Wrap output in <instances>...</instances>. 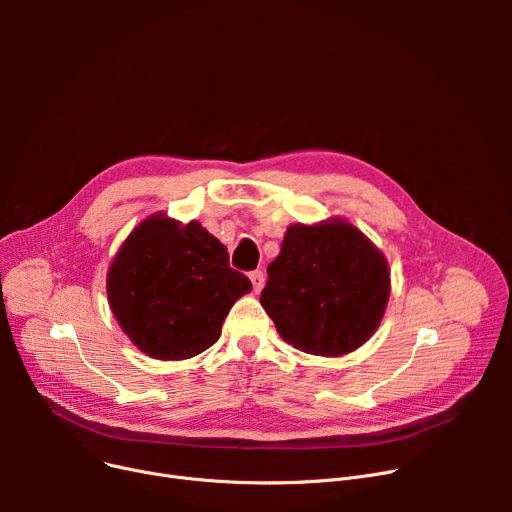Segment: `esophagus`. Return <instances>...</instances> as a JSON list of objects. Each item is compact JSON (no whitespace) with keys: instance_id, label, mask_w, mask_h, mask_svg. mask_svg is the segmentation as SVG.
Instances as JSON below:
<instances>
[{"instance_id":"1","label":"esophagus","mask_w":512,"mask_h":512,"mask_svg":"<svg viewBox=\"0 0 512 512\" xmlns=\"http://www.w3.org/2000/svg\"><path fill=\"white\" fill-rule=\"evenodd\" d=\"M249 278H251V282H253V290L259 292V290L263 288V284H265V274H263L261 270H255V272L249 274Z\"/></svg>"}]
</instances>
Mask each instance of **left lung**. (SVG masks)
Returning a JSON list of instances; mask_svg holds the SVG:
<instances>
[{"mask_svg":"<svg viewBox=\"0 0 512 512\" xmlns=\"http://www.w3.org/2000/svg\"><path fill=\"white\" fill-rule=\"evenodd\" d=\"M267 276L263 309L282 340L311 355L355 351L380 326L390 297L384 255L342 220L290 226Z\"/></svg>","mask_w":512,"mask_h":512,"instance_id":"1","label":"left lung"}]
</instances>
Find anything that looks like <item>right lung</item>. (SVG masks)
<instances>
[{
    "instance_id": "right-lung-1",
    "label": "right lung",
    "mask_w": 512,
    "mask_h": 512,
    "mask_svg": "<svg viewBox=\"0 0 512 512\" xmlns=\"http://www.w3.org/2000/svg\"><path fill=\"white\" fill-rule=\"evenodd\" d=\"M251 290L199 222L153 215L134 228L107 272V299L126 336L153 359L180 361L218 342L230 307Z\"/></svg>"
}]
</instances>
